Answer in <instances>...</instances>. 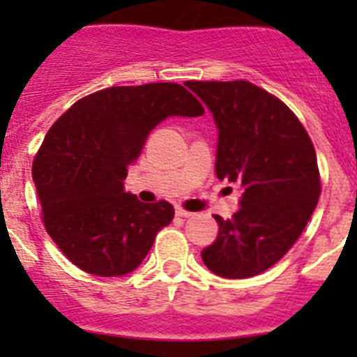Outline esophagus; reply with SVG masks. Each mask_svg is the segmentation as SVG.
<instances>
[{
  "label": "esophagus",
  "mask_w": 357,
  "mask_h": 357,
  "mask_svg": "<svg viewBox=\"0 0 357 357\" xmlns=\"http://www.w3.org/2000/svg\"><path fill=\"white\" fill-rule=\"evenodd\" d=\"M175 214H176V216H181V218H191V216H193V213H189V211L182 209V207H176Z\"/></svg>",
  "instance_id": "1"
}]
</instances>
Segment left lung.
<instances>
[{"label": "left lung", "mask_w": 357, "mask_h": 357, "mask_svg": "<svg viewBox=\"0 0 357 357\" xmlns=\"http://www.w3.org/2000/svg\"><path fill=\"white\" fill-rule=\"evenodd\" d=\"M218 127L216 176L243 185L239 211L214 216L202 259L225 279L263 273L295 245L320 197L311 137L284 102L247 80L185 82Z\"/></svg>", "instance_id": "obj_1"}]
</instances>
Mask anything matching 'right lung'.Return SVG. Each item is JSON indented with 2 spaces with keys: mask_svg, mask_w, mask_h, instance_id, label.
Instances as JSON below:
<instances>
[{
  "mask_svg": "<svg viewBox=\"0 0 357 357\" xmlns=\"http://www.w3.org/2000/svg\"><path fill=\"white\" fill-rule=\"evenodd\" d=\"M202 114L204 107L185 87L157 82L96 91L53 123L31 176L46 232L73 264L116 277L143 263L175 209L166 200L143 204L127 193L128 166L162 119Z\"/></svg>",
  "mask_w": 357,
  "mask_h": 357,
  "instance_id": "1",
  "label": "right lung"
}]
</instances>
